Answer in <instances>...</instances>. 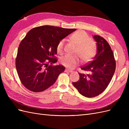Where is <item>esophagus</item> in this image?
I'll return each mask as SVG.
<instances>
[{
	"label": "esophagus",
	"instance_id": "1",
	"mask_svg": "<svg viewBox=\"0 0 129 129\" xmlns=\"http://www.w3.org/2000/svg\"><path fill=\"white\" fill-rule=\"evenodd\" d=\"M73 71H71V70H69L68 69H65V72H67V73H72Z\"/></svg>",
	"mask_w": 129,
	"mask_h": 129
}]
</instances>
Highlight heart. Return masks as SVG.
Listing matches in <instances>:
<instances>
[{
	"label": "heart",
	"mask_w": 129,
	"mask_h": 129,
	"mask_svg": "<svg viewBox=\"0 0 129 129\" xmlns=\"http://www.w3.org/2000/svg\"><path fill=\"white\" fill-rule=\"evenodd\" d=\"M71 40L77 46L76 53L80 56L83 62H88L94 57L97 52V46L95 41L91 39L89 35L83 30H77L71 37ZM64 39L57 43L56 50L58 53H63L64 46ZM61 63L69 69H73L80 62L79 55L67 54L60 59Z\"/></svg>",
	"instance_id": "obj_1"
}]
</instances>
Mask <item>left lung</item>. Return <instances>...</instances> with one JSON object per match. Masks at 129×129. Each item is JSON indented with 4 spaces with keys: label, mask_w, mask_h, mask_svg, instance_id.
<instances>
[{
    "label": "left lung",
    "mask_w": 129,
    "mask_h": 129,
    "mask_svg": "<svg viewBox=\"0 0 129 129\" xmlns=\"http://www.w3.org/2000/svg\"><path fill=\"white\" fill-rule=\"evenodd\" d=\"M97 42V53L93 60L81 69L89 73H79L80 80L73 82L80 93L93 97L102 93L110 83L116 69V61L110 45L99 36L93 37Z\"/></svg>",
    "instance_id": "left-lung-1"
}]
</instances>
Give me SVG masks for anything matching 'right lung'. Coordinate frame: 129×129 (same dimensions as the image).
Wrapping results in <instances>:
<instances>
[{
    "label": "right lung",
    "instance_id": "obj_1",
    "mask_svg": "<svg viewBox=\"0 0 129 129\" xmlns=\"http://www.w3.org/2000/svg\"><path fill=\"white\" fill-rule=\"evenodd\" d=\"M75 30L45 25L27 33L19 45L15 59L19 79L25 87L31 91L41 92L55 82L65 70L62 65H51L57 61V44Z\"/></svg>",
    "mask_w": 129,
    "mask_h": 129
}]
</instances>
